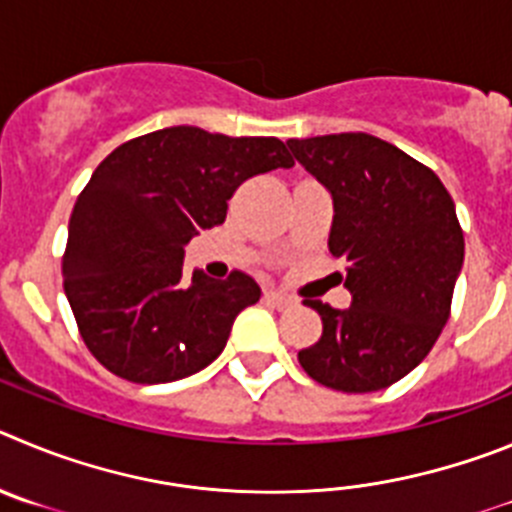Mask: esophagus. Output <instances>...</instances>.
<instances>
[{"mask_svg": "<svg viewBox=\"0 0 512 512\" xmlns=\"http://www.w3.org/2000/svg\"><path fill=\"white\" fill-rule=\"evenodd\" d=\"M265 303H270V306H275V308H288V306H293V298L290 296H285V293H280V290H265Z\"/></svg>", "mask_w": 512, "mask_h": 512, "instance_id": "1", "label": "esophagus"}]
</instances>
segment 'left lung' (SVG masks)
I'll list each match as a JSON object with an SVG mask.
<instances>
[{
  "instance_id": "8db88e82",
  "label": "left lung",
  "mask_w": 512,
  "mask_h": 512,
  "mask_svg": "<svg viewBox=\"0 0 512 512\" xmlns=\"http://www.w3.org/2000/svg\"><path fill=\"white\" fill-rule=\"evenodd\" d=\"M288 147L334 199L329 250L347 260L344 288L352 293L344 311L306 301L324 331L298 362L342 393L388 388L421 365L449 321L464 262L454 201L434 170L365 132Z\"/></svg>"
}]
</instances>
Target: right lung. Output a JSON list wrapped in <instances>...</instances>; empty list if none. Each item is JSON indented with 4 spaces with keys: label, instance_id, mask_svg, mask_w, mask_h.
Returning a JSON list of instances; mask_svg holds the SVG:
<instances>
[{
    "label": "right lung",
    "instance_id": "add662e5",
    "mask_svg": "<svg viewBox=\"0 0 512 512\" xmlns=\"http://www.w3.org/2000/svg\"><path fill=\"white\" fill-rule=\"evenodd\" d=\"M278 137L165 127L119 145L78 193L68 222L63 288L89 352L114 375L158 385L193 375L227 347L260 285L183 278V247L227 219L247 178L290 168Z\"/></svg>",
    "mask_w": 512,
    "mask_h": 512
}]
</instances>
